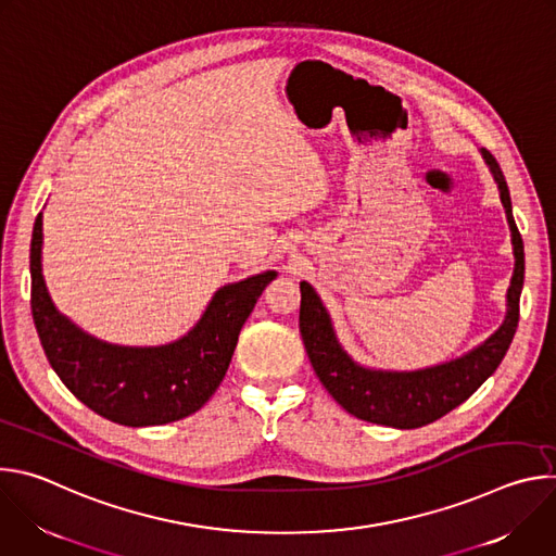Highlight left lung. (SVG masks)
<instances>
[{
  "instance_id": "obj_1",
  "label": "left lung",
  "mask_w": 556,
  "mask_h": 556,
  "mask_svg": "<svg viewBox=\"0 0 556 556\" xmlns=\"http://www.w3.org/2000/svg\"><path fill=\"white\" fill-rule=\"evenodd\" d=\"M480 153L500 189L515 255V270L506 292V316L502 326L486 341L457 358L422 369L367 367L345 352L321 296L307 281H301L299 330L307 358L332 399L348 414L361 420L393 429H418L435 422L468 401L482 387V382L495 374L513 343L519 324V296L523 288V242L513 217L506 178L486 149H480Z\"/></svg>"
}]
</instances>
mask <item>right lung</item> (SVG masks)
<instances>
[{
    "label": "right lung",
    "mask_w": 556,
    "mask_h": 556,
    "mask_svg": "<svg viewBox=\"0 0 556 556\" xmlns=\"http://www.w3.org/2000/svg\"><path fill=\"white\" fill-rule=\"evenodd\" d=\"M41 247L43 213L30 242V307L43 352L78 401L125 427L167 425L202 409L257 299L277 279V270H266L217 288L198 324L172 343L118 345L88 334L56 309L43 279Z\"/></svg>",
    "instance_id": "1"
}]
</instances>
